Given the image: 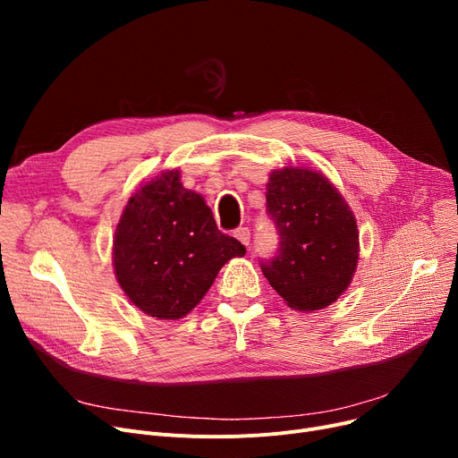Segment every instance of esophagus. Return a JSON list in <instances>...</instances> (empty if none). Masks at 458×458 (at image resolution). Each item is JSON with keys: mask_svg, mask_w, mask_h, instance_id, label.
Returning <instances> with one entry per match:
<instances>
[{"mask_svg": "<svg viewBox=\"0 0 458 458\" xmlns=\"http://www.w3.org/2000/svg\"><path fill=\"white\" fill-rule=\"evenodd\" d=\"M233 235L239 239V242H242L245 247H249L250 245V230L247 228V226H239L235 232H233Z\"/></svg>", "mask_w": 458, "mask_h": 458, "instance_id": "obj_1", "label": "esophagus"}]
</instances>
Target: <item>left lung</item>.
Segmentation results:
<instances>
[{
  "label": "left lung",
  "instance_id": "1",
  "mask_svg": "<svg viewBox=\"0 0 458 458\" xmlns=\"http://www.w3.org/2000/svg\"><path fill=\"white\" fill-rule=\"evenodd\" d=\"M278 250L261 259L276 293L299 311L321 310L347 290L358 263L354 215L335 187L310 168L285 166L267 183Z\"/></svg>",
  "mask_w": 458,
  "mask_h": 458
}]
</instances>
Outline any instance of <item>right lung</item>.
Masks as SVG:
<instances>
[{"instance_id": "1", "label": "right lung", "mask_w": 458, "mask_h": 458, "mask_svg": "<svg viewBox=\"0 0 458 458\" xmlns=\"http://www.w3.org/2000/svg\"><path fill=\"white\" fill-rule=\"evenodd\" d=\"M247 249L223 233L199 192L178 171L144 183L114 232L116 280L130 301L157 319H180L208 293L216 273Z\"/></svg>"}]
</instances>
